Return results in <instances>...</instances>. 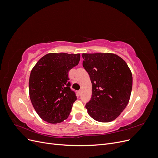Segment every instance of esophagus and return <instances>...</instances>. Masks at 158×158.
<instances>
[{
    "label": "esophagus",
    "mask_w": 158,
    "mask_h": 158,
    "mask_svg": "<svg viewBox=\"0 0 158 158\" xmlns=\"http://www.w3.org/2000/svg\"><path fill=\"white\" fill-rule=\"evenodd\" d=\"M82 89H80V90L78 91V94H79V95H81V94H82Z\"/></svg>",
    "instance_id": "obj_1"
}]
</instances>
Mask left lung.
<instances>
[{"instance_id": "8db88e82", "label": "left lung", "mask_w": 158, "mask_h": 158, "mask_svg": "<svg viewBox=\"0 0 158 158\" xmlns=\"http://www.w3.org/2000/svg\"><path fill=\"white\" fill-rule=\"evenodd\" d=\"M83 66L92 84V98L85 105L94 120L109 123L117 118L130 99L132 73L126 62L113 53H83Z\"/></svg>"}]
</instances>
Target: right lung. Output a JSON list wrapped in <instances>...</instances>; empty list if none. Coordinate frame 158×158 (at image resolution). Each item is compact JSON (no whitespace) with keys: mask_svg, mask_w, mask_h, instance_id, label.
I'll list each match as a JSON object with an SVG mask.
<instances>
[{"mask_svg":"<svg viewBox=\"0 0 158 158\" xmlns=\"http://www.w3.org/2000/svg\"><path fill=\"white\" fill-rule=\"evenodd\" d=\"M80 55L48 53L32 69L29 92L33 107L43 120L63 122L70 113L76 95L70 86L69 72L79 63Z\"/></svg>","mask_w":158,"mask_h":158,"instance_id":"add662e5","label":"right lung"}]
</instances>
